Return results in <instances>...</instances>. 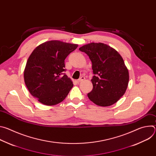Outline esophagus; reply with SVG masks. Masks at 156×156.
Wrapping results in <instances>:
<instances>
[{"mask_svg": "<svg viewBox=\"0 0 156 156\" xmlns=\"http://www.w3.org/2000/svg\"><path fill=\"white\" fill-rule=\"evenodd\" d=\"M84 80V76H81V78H80L78 80H76V82L78 83H80L81 81H83Z\"/></svg>", "mask_w": 156, "mask_h": 156, "instance_id": "esophagus-1", "label": "esophagus"}]
</instances>
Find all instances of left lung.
Listing matches in <instances>:
<instances>
[{
    "label": "left lung",
    "instance_id": "obj_1",
    "mask_svg": "<svg viewBox=\"0 0 156 156\" xmlns=\"http://www.w3.org/2000/svg\"><path fill=\"white\" fill-rule=\"evenodd\" d=\"M79 50L90 57L94 75L88 98L102 107L117 102L125 94L129 81L128 70L121 55L103 43L86 44Z\"/></svg>",
    "mask_w": 156,
    "mask_h": 156
}]
</instances>
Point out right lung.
<instances>
[{"instance_id": "add662e5", "label": "right lung", "mask_w": 156, "mask_h": 156, "mask_svg": "<svg viewBox=\"0 0 156 156\" xmlns=\"http://www.w3.org/2000/svg\"><path fill=\"white\" fill-rule=\"evenodd\" d=\"M77 44L50 41L38 46L29 57L24 72L30 94L42 104L56 105L63 101L73 84L64 72L65 59Z\"/></svg>"}]
</instances>
